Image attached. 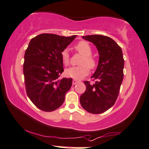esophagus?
Wrapping results in <instances>:
<instances>
[{"instance_id":"esophagus-1","label":"esophagus","mask_w":149,"mask_h":149,"mask_svg":"<svg viewBox=\"0 0 149 149\" xmlns=\"http://www.w3.org/2000/svg\"><path fill=\"white\" fill-rule=\"evenodd\" d=\"M78 82V80H75V79H73V82H72V83H73V85H76V84H77Z\"/></svg>"}]
</instances>
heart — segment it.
<instances>
[{"mask_svg": "<svg viewBox=\"0 0 149 149\" xmlns=\"http://www.w3.org/2000/svg\"><path fill=\"white\" fill-rule=\"evenodd\" d=\"M75 49L78 53L82 55L79 64L81 65L78 67H70L65 70V75L67 77L75 80H80L89 73V69H94L96 66V60L92 55V49L88 42L80 41L75 46ZM61 57L64 64L67 65L69 63L70 56L67 49H64L61 53Z\"/></svg>", "mask_w": 149, "mask_h": 149, "instance_id": "heart-1", "label": "heart"}]
</instances>
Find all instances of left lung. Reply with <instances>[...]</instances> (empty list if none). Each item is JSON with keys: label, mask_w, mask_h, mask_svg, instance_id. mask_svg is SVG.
Segmentation results:
<instances>
[{"label": "left lung", "mask_w": 149, "mask_h": 149, "mask_svg": "<svg viewBox=\"0 0 149 149\" xmlns=\"http://www.w3.org/2000/svg\"><path fill=\"white\" fill-rule=\"evenodd\" d=\"M82 38L93 43L99 53L97 69L92 78L94 84L84 82L85 92L80 97L82 107L92 114H101L115 103L123 78L122 50L110 37L94 35Z\"/></svg>", "instance_id": "left-lung-1"}]
</instances>
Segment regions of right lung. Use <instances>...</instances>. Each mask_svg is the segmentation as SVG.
I'll return each instance as SVG.
<instances>
[{"mask_svg":"<svg viewBox=\"0 0 149 149\" xmlns=\"http://www.w3.org/2000/svg\"><path fill=\"white\" fill-rule=\"evenodd\" d=\"M76 37L44 33L30 40L25 52L23 75L27 95L40 110L52 112L64 103L72 78H59L64 71L61 53Z\"/></svg>","mask_w":149,"mask_h":149,"instance_id":"1","label":"right lung"}]
</instances>
